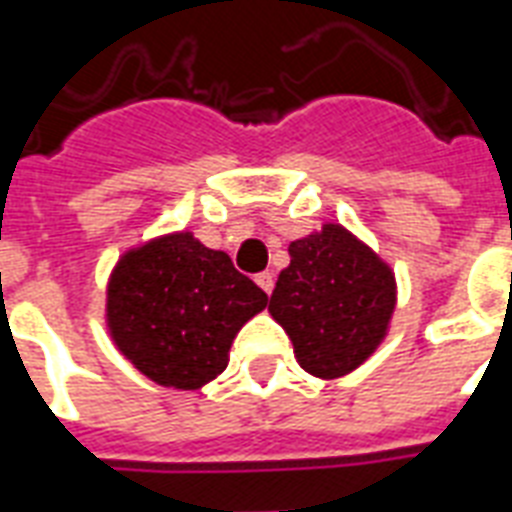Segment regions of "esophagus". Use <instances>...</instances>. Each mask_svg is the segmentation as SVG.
Segmentation results:
<instances>
[{
    "instance_id": "1",
    "label": "esophagus",
    "mask_w": 512,
    "mask_h": 512,
    "mask_svg": "<svg viewBox=\"0 0 512 512\" xmlns=\"http://www.w3.org/2000/svg\"><path fill=\"white\" fill-rule=\"evenodd\" d=\"M255 282L260 284V290H263L265 295H271V290H273V273H271V271L257 273V276H255Z\"/></svg>"
}]
</instances>
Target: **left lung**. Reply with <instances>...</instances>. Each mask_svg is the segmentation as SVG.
Returning a JSON list of instances; mask_svg holds the SVG:
<instances>
[{
	"instance_id": "obj_1",
	"label": "left lung",
	"mask_w": 512,
	"mask_h": 512,
	"mask_svg": "<svg viewBox=\"0 0 512 512\" xmlns=\"http://www.w3.org/2000/svg\"><path fill=\"white\" fill-rule=\"evenodd\" d=\"M397 303L392 268L349 230L327 222L290 244V265L268 300L300 368L341 378L360 368L389 330Z\"/></svg>"
}]
</instances>
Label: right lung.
<instances>
[{"instance_id":"add662e5","label":"right lung","mask_w":512,"mask_h":512,"mask_svg":"<svg viewBox=\"0 0 512 512\" xmlns=\"http://www.w3.org/2000/svg\"><path fill=\"white\" fill-rule=\"evenodd\" d=\"M265 306L268 295L225 252L187 230L128 249L107 284V327L120 354L174 389L220 376L236 333Z\"/></svg>"}]
</instances>
